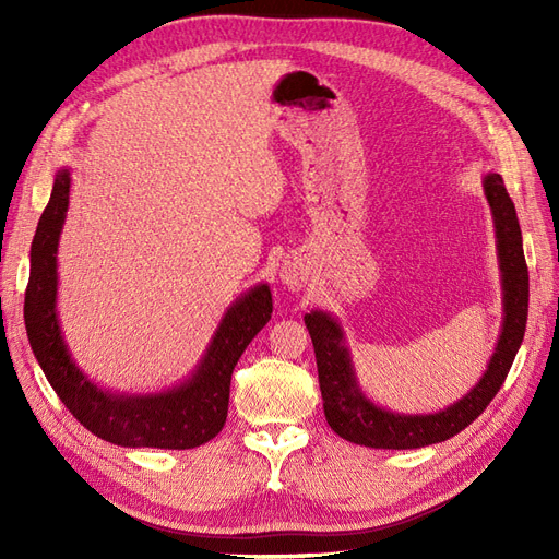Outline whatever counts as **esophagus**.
I'll return each mask as SVG.
<instances>
[{
    "mask_svg": "<svg viewBox=\"0 0 559 559\" xmlns=\"http://www.w3.org/2000/svg\"><path fill=\"white\" fill-rule=\"evenodd\" d=\"M282 282L289 286L292 292H298L300 286H302V282H306V270H302V265L300 263H284V267H282Z\"/></svg>",
    "mask_w": 559,
    "mask_h": 559,
    "instance_id": "esophagus-1",
    "label": "esophagus"
}]
</instances>
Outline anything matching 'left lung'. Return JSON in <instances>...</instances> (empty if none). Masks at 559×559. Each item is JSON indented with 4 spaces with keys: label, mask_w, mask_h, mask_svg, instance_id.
I'll list each match as a JSON object with an SVG mask.
<instances>
[{
    "label": "left lung",
    "mask_w": 559,
    "mask_h": 559,
    "mask_svg": "<svg viewBox=\"0 0 559 559\" xmlns=\"http://www.w3.org/2000/svg\"><path fill=\"white\" fill-rule=\"evenodd\" d=\"M483 189L497 228L503 286V326L485 376L464 399L431 415H405L380 408L361 392L341 324L321 310L306 314V326L314 345L324 415L329 427L345 441L376 450H413L443 443L454 433L466 429L487 408L489 401L501 389L506 376H509L522 345L524 326H527L530 273L527 263H524L515 205L509 191H506L501 175H487L483 179Z\"/></svg>",
    "instance_id": "left-lung-1"
}]
</instances>
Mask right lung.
<instances>
[{"instance_id": "obj_1", "label": "right lung", "mask_w": 559, "mask_h": 559, "mask_svg": "<svg viewBox=\"0 0 559 559\" xmlns=\"http://www.w3.org/2000/svg\"><path fill=\"white\" fill-rule=\"evenodd\" d=\"M70 170H60L29 251L25 329L46 380L83 427L123 448L189 450L224 429L230 376L242 352L273 314L270 286L259 284L233 302L193 376L170 392L114 394L83 376L60 333L58 242L70 207Z\"/></svg>"}]
</instances>
